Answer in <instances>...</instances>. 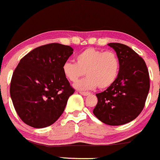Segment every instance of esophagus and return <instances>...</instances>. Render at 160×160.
Returning <instances> with one entry per match:
<instances>
[{"label": "esophagus", "instance_id": "esophagus-1", "mask_svg": "<svg viewBox=\"0 0 160 160\" xmlns=\"http://www.w3.org/2000/svg\"><path fill=\"white\" fill-rule=\"evenodd\" d=\"M80 94H82V96H88V95L90 94V92H83V91H80L79 92Z\"/></svg>", "mask_w": 160, "mask_h": 160}]
</instances>
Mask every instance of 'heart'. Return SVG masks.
Listing matches in <instances>:
<instances>
[{
	"instance_id": "obj_1",
	"label": "heart",
	"mask_w": 160,
	"mask_h": 160,
	"mask_svg": "<svg viewBox=\"0 0 160 160\" xmlns=\"http://www.w3.org/2000/svg\"><path fill=\"white\" fill-rule=\"evenodd\" d=\"M120 59L115 52L85 49L76 56V63L68 61L62 66V72L67 79L76 82L85 73L88 76L75 84L78 89H101L113 85L120 72Z\"/></svg>"
}]
</instances>
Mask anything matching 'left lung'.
<instances>
[{"label":"left lung","mask_w":160,"mask_h":160,"mask_svg":"<svg viewBox=\"0 0 160 160\" xmlns=\"http://www.w3.org/2000/svg\"><path fill=\"white\" fill-rule=\"evenodd\" d=\"M120 59V72L114 83L96 94L95 116L104 124L122 125L133 121L145 107L150 88L149 74L145 61L132 48L110 42Z\"/></svg>","instance_id":"1"}]
</instances>
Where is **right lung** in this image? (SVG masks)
<instances>
[{"mask_svg":"<svg viewBox=\"0 0 160 160\" xmlns=\"http://www.w3.org/2000/svg\"><path fill=\"white\" fill-rule=\"evenodd\" d=\"M72 53L70 46L53 42L36 47L20 60L12 75L10 95L25 124L42 128L62 114L75 92L62 72Z\"/></svg>","mask_w":160,"mask_h":160,"instance_id":"right-lung-1","label":"right lung"}]
</instances>
